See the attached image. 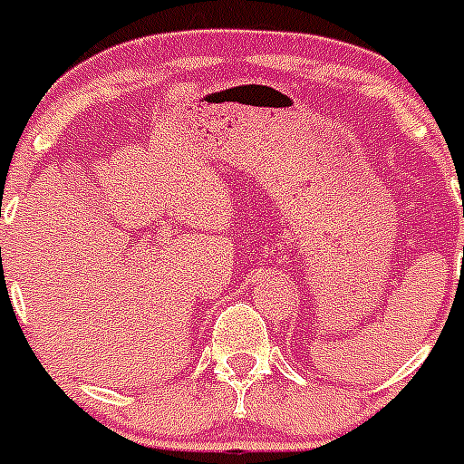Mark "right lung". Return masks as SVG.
Segmentation results:
<instances>
[{"label": "right lung", "instance_id": "add662e5", "mask_svg": "<svg viewBox=\"0 0 464 464\" xmlns=\"http://www.w3.org/2000/svg\"><path fill=\"white\" fill-rule=\"evenodd\" d=\"M0 252H2V250H0Z\"/></svg>", "mask_w": 464, "mask_h": 464}]
</instances>
